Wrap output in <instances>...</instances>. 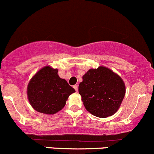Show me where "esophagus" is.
<instances>
[{
  "label": "esophagus",
  "mask_w": 154,
  "mask_h": 154,
  "mask_svg": "<svg viewBox=\"0 0 154 154\" xmlns=\"http://www.w3.org/2000/svg\"><path fill=\"white\" fill-rule=\"evenodd\" d=\"M73 88L75 89V90L77 92V91H78V85H74L73 86Z\"/></svg>",
  "instance_id": "obj_1"
}]
</instances>
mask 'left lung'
I'll return each instance as SVG.
<instances>
[{
  "label": "left lung",
  "mask_w": 154,
  "mask_h": 154,
  "mask_svg": "<svg viewBox=\"0 0 154 154\" xmlns=\"http://www.w3.org/2000/svg\"><path fill=\"white\" fill-rule=\"evenodd\" d=\"M79 86L85 109L94 116L106 118L120 108L125 94L122 78L104 66L90 69Z\"/></svg>",
  "instance_id": "8db88e82"
}]
</instances>
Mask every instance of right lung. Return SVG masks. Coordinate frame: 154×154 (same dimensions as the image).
Listing matches in <instances>:
<instances>
[{"label":"right lung","instance_id":"1","mask_svg":"<svg viewBox=\"0 0 154 154\" xmlns=\"http://www.w3.org/2000/svg\"><path fill=\"white\" fill-rule=\"evenodd\" d=\"M75 90L58 75V69L47 65L37 71L27 86V97L34 110L54 115L62 110Z\"/></svg>","mask_w":154,"mask_h":154}]
</instances>
